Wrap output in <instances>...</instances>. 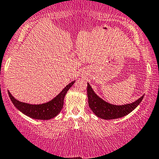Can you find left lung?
Wrapping results in <instances>:
<instances>
[{"mask_svg": "<svg viewBox=\"0 0 159 159\" xmlns=\"http://www.w3.org/2000/svg\"><path fill=\"white\" fill-rule=\"evenodd\" d=\"M88 103L96 116L104 120H113L122 117L130 113L142 102L144 95L130 104L122 106L112 105L104 101L94 93L89 84H87Z\"/></svg>", "mask_w": 159, "mask_h": 159, "instance_id": "left-lung-1", "label": "left lung"}]
</instances>
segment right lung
<instances>
[{"label": "right lung", "mask_w": 159, "mask_h": 159, "mask_svg": "<svg viewBox=\"0 0 159 159\" xmlns=\"http://www.w3.org/2000/svg\"><path fill=\"white\" fill-rule=\"evenodd\" d=\"M75 81L68 84L55 98L50 102L39 105H31L22 103L17 100L9 92V96L14 106L28 116L37 120H50L55 117L60 113L64 105V98L70 88L73 85Z\"/></svg>", "instance_id": "right-lung-1"}]
</instances>
